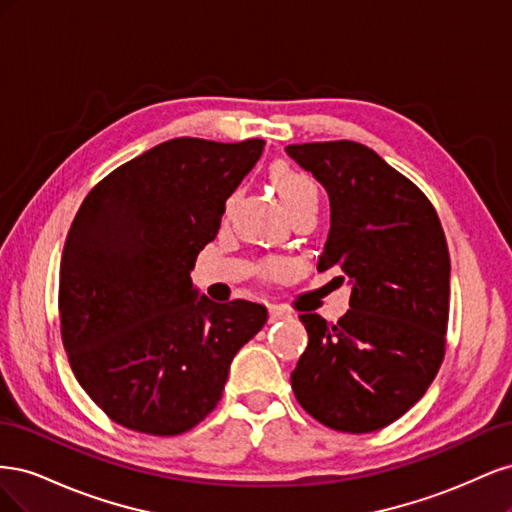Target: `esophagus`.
<instances>
[{"instance_id":"esophagus-1","label":"esophagus","mask_w":512,"mask_h":512,"mask_svg":"<svg viewBox=\"0 0 512 512\" xmlns=\"http://www.w3.org/2000/svg\"><path fill=\"white\" fill-rule=\"evenodd\" d=\"M286 318H290V312H286V309H282V307H271L269 309V322L286 320Z\"/></svg>"}]
</instances>
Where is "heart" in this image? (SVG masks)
Here are the masks:
<instances>
[{
	"instance_id": "heart-1",
	"label": "heart",
	"mask_w": 512,
	"mask_h": 512,
	"mask_svg": "<svg viewBox=\"0 0 512 512\" xmlns=\"http://www.w3.org/2000/svg\"><path fill=\"white\" fill-rule=\"evenodd\" d=\"M269 179L273 183V188L277 190L282 198V205L286 207L288 215H297L301 211H316L318 207V183L312 175H307L305 170L297 168L294 164L286 162V160H277L269 166ZM237 200V192H232L226 203H224V213L230 211V207L235 205ZM286 269V265L282 260H269L265 265V271L269 277H277L282 275Z\"/></svg>"
}]
</instances>
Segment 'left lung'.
<instances>
[{"mask_svg": "<svg viewBox=\"0 0 512 512\" xmlns=\"http://www.w3.org/2000/svg\"><path fill=\"white\" fill-rule=\"evenodd\" d=\"M286 153L329 192L331 230L318 271L335 267L352 284L350 309L337 322L299 316L309 342L292 391L322 425L378 431L425 395L444 359V230L429 198L374 149L327 141L288 145Z\"/></svg>", "mask_w": 512, "mask_h": 512, "instance_id": "left-lung-1", "label": "left lung"}]
</instances>
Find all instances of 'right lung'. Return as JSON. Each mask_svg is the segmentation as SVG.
Masks as SVG:
<instances>
[{"label": "right lung", "mask_w": 512, "mask_h": 512, "mask_svg": "<svg viewBox=\"0 0 512 512\" xmlns=\"http://www.w3.org/2000/svg\"><path fill=\"white\" fill-rule=\"evenodd\" d=\"M265 141L173 138L106 175L76 213L59 267L61 342L115 423L179 436L218 406L267 307L196 299L190 271Z\"/></svg>", "instance_id": "right-lung-1"}]
</instances>
